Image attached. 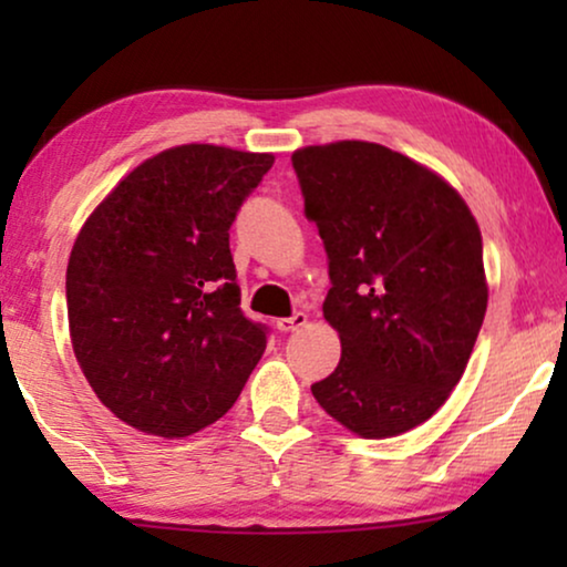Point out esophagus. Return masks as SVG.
<instances>
[{"instance_id": "esophagus-1", "label": "esophagus", "mask_w": 567, "mask_h": 567, "mask_svg": "<svg viewBox=\"0 0 567 567\" xmlns=\"http://www.w3.org/2000/svg\"><path fill=\"white\" fill-rule=\"evenodd\" d=\"M305 324H307V315L305 312H293L291 317H281V320H276L278 332H293V330L305 328Z\"/></svg>"}]
</instances>
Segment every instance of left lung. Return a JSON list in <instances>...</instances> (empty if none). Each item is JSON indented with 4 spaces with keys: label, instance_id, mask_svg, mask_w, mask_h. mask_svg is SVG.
<instances>
[{
    "label": "left lung",
    "instance_id": "obj_1",
    "mask_svg": "<svg viewBox=\"0 0 567 567\" xmlns=\"http://www.w3.org/2000/svg\"><path fill=\"white\" fill-rule=\"evenodd\" d=\"M291 165L328 252L322 315L343 348L312 394L363 439L400 436L467 369L487 309L480 227L452 185L382 144L307 146Z\"/></svg>",
    "mask_w": 567,
    "mask_h": 567
}]
</instances>
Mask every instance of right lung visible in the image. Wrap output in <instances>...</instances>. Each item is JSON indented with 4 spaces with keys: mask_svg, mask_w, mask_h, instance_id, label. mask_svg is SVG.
<instances>
[{
    "mask_svg": "<svg viewBox=\"0 0 567 567\" xmlns=\"http://www.w3.org/2000/svg\"><path fill=\"white\" fill-rule=\"evenodd\" d=\"M274 154L175 146L115 185L76 237L66 312L100 402L152 436L227 413L268 343L239 307L229 227Z\"/></svg>",
    "mask_w": 567,
    "mask_h": 567,
    "instance_id": "obj_1",
    "label": "right lung"
}]
</instances>
